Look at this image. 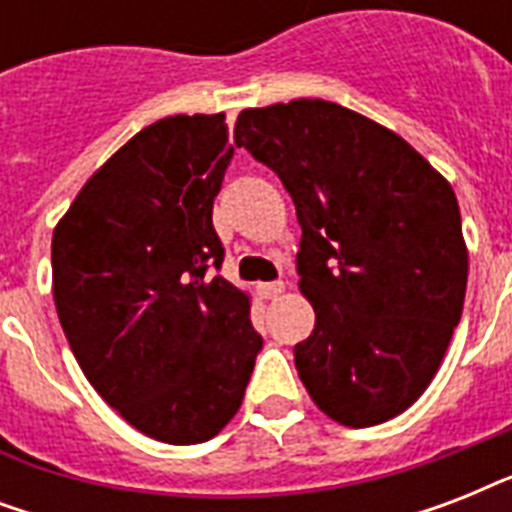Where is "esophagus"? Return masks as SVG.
<instances>
[{
    "instance_id": "obj_1",
    "label": "esophagus",
    "mask_w": 512,
    "mask_h": 512,
    "mask_svg": "<svg viewBox=\"0 0 512 512\" xmlns=\"http://www.w3.org/2000/svg\"><path fill=\"white\" fill-rule=\"evenodd\" d=\"M257 292H260V297H263V300H276V297L284 292V281H268V284H260V287H257Z\"/></svg>"
}]
</instances>
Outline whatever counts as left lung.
<instances>
[{"instance_id": "obj_1", "label": "left lung", "mask_w": 512, "mask_h": 512, "mask_svg": "<svg viewBox=\"0 0 512 512\" xmlns=\"http://www.w3.org/2000/svg\"><path fill=\"white\" fill-rule=\"evenodd\" d=\"M233 143L295 201L300 292L316 311L295 366L313 404L348 428L393 420L460 324L468 247L452 185L396 132L329 100L247 108Z\"/></svg>"}]
</instances>
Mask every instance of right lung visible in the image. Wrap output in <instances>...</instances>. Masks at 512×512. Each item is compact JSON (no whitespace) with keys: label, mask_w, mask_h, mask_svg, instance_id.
Returning <instances> with one entry per match:
<instances>
[{"label":"right lung","mask_w":512,"mask_h":512,"mask_svg":"<svg viewBox=\"0 0 512 512\" xmlns=\"http://www.w3.org/2000/svg\"><path fill=\"white\" fill-rule=\"evenodd\" d=\"M225 114L167 116L84 183L52 233V297L90 385L140 433L188 446L239 412L263 348L217 276Z\"/></svg>","instance_id":"right-lung-1"}]
</instances>
